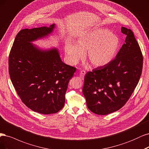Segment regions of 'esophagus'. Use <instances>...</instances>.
Masks as SVG:
<instances>
[{"label":"esophagus","mask_w":149,"mask_h":149,"mask_svg":"<svg viewBox=\"0 0 149 149\" xmlns=\"http://www.w3.org/2000/svg\"><path fill=\"white\" fill-rule=\"evenodd\" d=\"M85 74H86V72H85V70H81L80 71V77H81V79H84V76H85Z\"/></svg>","instance_id":"1"}]
</instances>
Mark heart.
<instances>
[{
    "label": "heart",
    "mask_w": 149,
    "mask_h": 149,
    "mask_svg": "<svg viewBox=\"0 0 149 149\" xmlns=\"http://www.w3.org/2000/svg\"><path fill=\"white\" fill-rule=\"evenodd\" d=\"M120 46L118 36L105 28H98L80 36L76 45L68 41L65 51L69 63L76 64L85 57L93 67L100 68L110 63L116 56Z\"/></svg>",
    "instance_id": "heart-1"
}]
</instances>
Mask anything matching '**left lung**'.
<instances>
[{"label":"left lung","mask_w":149,"mask_h":149,"mask_svg":"<svg viewBox=\"0 0 149 149\" xmlns=\"http://www.w3.org/2000/svg\"><path fill=\"white\" fill-rule=\"evenodd\" d=\"M125 43L108 64L88 72L84 78L83 93L88 108L98 115L121 109L130 98L140 79L143 56L133 32L125 27Z\"/></svg>","instance_id":"left-lung-1"}]
</instances>
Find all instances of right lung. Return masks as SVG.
<instances>
[{
	"label": "right lung",
	"mask_w": 149,
	"mask_h": 149,
	"mask_svg": "<svg viewBox=\"0 0 149 149\" xmlns=\"http://www.w3.org/2000/svg\"><path fill=\"white\" fill-rule=\"evenodd\" d=\"M54 25L18 33L8 57V72L22 102L31 110L54 114L64 107L65 95L76 68L60 58L58 50L42 51L31 41L51 33Z\"/></svg>",
	"instance_id": "add662e5"
}]
</instances>
